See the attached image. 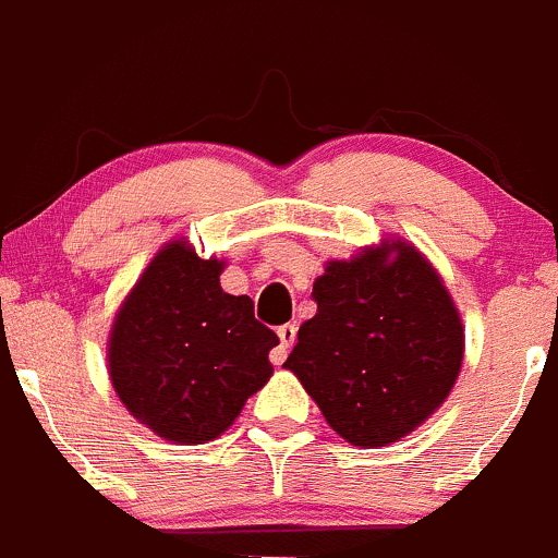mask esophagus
<instances>
[{
  "label": "esophagus",
  "mask_w": 558,
  "mask_h": 558,
  "mask_svg": "<svg viewBox=\"0 0 558 558\" xmlns=\"http://www.w3.org/2000/svg\"><path fill=\"white\" fill-rule=\"evenodd\" d=\"M278 339H280V344L272 350V353H269V361H272L275 366H283L286 353H289V348L294 344V339H296V326L294 324L280 326L278 328Z\"/></svg>",
  "instance_id": "34e87169"
}]
</instances>
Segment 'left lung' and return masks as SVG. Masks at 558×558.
I'll use <instances>...</instances> for the list:
<instances>
[{
    "label": "left lung",
    "mask_w": 558,
    "mask_h": 558,
    "mask_svg": "<svg viewBox=\"0 0 558 558\" xmlns=\"http://www.w3.org/2000/svg\"><path fill=\"white\" fill-rule=\"evenodd\" d=\"M318 313L299 326L283 363L328 427L361 449L390 447L449 398L465 357V326L430 259L383 238L328 259L313 283Z\"/></svg>",
    "instance_id": "1"
}]
</instances>
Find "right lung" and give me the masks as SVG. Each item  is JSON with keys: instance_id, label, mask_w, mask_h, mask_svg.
I'll use <instances>...</instances> for the list:
<instances>
[{"instance_id": "obj_1", "label": "right lung", "mask_w": 558, "mask_h": 558, "mask_svg": "<svg viewBox=\"0 0 558 558\" xmlns=\"http://www.w3.org/2000/svg\"><path fill=\"white\" fill-rule=\"evenodd\" d=\"M227 259L168 240L114 313L107 368L122 407L181 447L219 438L272 377L275 331L221 289Z\"/></svg>"}]
</instances>
